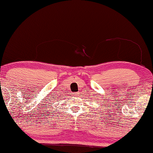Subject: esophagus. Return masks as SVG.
Instances as JSON below:
<instances>
[{
    "instance_id": "obj_1",
    "label": "esophagus",
    "mask_w": 153,
    "mask_h": 153,
    "mask_svg": "<svg viewBox=\"0 0 153 153\" xmlns=\"http://www.w3.org/2000/svg\"><path fill=\"white\" fill-rule=\"evenodd\" d=\"M81 93H79V92H77V93H75V95H76L77 96V97H81Z\"/></svg>"
}]
</instances>
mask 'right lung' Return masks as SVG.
<instances>
[{
	"label": "right lung",
	"instance_id": "1",
	"mask_svg": "<svg viewBox=\"0 0 153 153\" xmlns=\"http://www.w3.org/2000/svg\"><path fill=\"white\" fill-rule=\"evenodd\" d=\"M58 96H56V97H58ZM56 98H57V97H54V99H56ZM59 99H60V98H59Z\"/></svg>",
	"mask_w": 153,
	"mask_h": 153
}]
</instances>
